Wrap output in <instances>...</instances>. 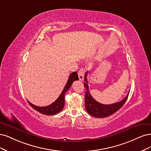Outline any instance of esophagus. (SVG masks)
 <instances>
[{
	"label": "esophagus",
	"mask_w": 151,
	"mask_h": 151,
	"mask_svg": "<svg viewBox=\"0 0 151 151\" xmlns=\"http://www.w3.org/2000/svg\"><path fill=\"white\" fill-rule=\"evenodd\" d=\"M78 77H79V80L82 81L83 80L84 78V75H85V71L83 69H81L78 73Z\"/></svg>",
	"instance_id": "obj_1"
}]
</instances>
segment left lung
I'll list each match as a JSON object with an SVG mask.
<instances>
[{
    "mask_svg": "<svg viewBox=\"0 0 151 151\" xmlns=\"http://www.w3.org/2000/svg\"><path fill=\"white\" fill-rule=\"evenodd\" d=\"M88 71H86L85 75V81L84 86L86 89L85 93V108L90 115L96 118H104L109 116L111 115L114 114L116 111L119 110L122 106L124 105L125 102L127 100L129 93L127 95L125 98L119 102L116 103L110 104V105H104L101 104L99 102L96 101L90 93L88 81L86 79L87 75H88Z\"/></svg>",
    "mask_w": 151,
    "mask_h": 151,
    "instance_id": "1",
    "label": "left lung"
}]
</instances>
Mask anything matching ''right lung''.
<instances>
[{"mask_svg": "<svg viewBox=\"0 0 151 151\" xmlns=\"http://www.w3.org/2000/svg\"><path fill=\"white\" fill-rule=\"evenodd\" d=\"M78 79H79L77 73L76 71L72 73L70 75L68 80L64 89H63V91L61 92V95L59 96V97H58V99L55 101L53 102L52 104L50 105L46 106H37L36 105L32 104L27 100L28 103L29 104V105L34 109L44 115H53L59 113L60 111L63 109V107H64L65 93L69 90V88H70V86H71L73 81H75V80H78Z\"/></svg>", "mask_w": 151, "mask_h": 151, "instance_id": "obj_1", "label": "right lung"}]
</instances>
